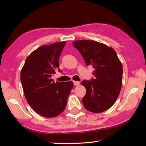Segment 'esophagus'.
<instances>
[{
	"label": "esophagus",
	"mask_w": 146,
	"mask_h": 146,
	"mask_svg": "<svg viewBox=\"0 0 146 146\" xmlns=\"http://www.w3.org/2000/svg\"><path fill=\"white\" fill-rule=\"evenodd\" d=\"M73 83H74V86H78V85L79 84V81H73Z\"/></svg>",
	"instance_id": "34e87169"
}]
</instances>
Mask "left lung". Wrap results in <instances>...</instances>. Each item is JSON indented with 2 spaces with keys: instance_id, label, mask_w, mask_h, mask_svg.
Segmentation results:
<instances>
[{
  "instance_id": "8db88e82",
  "label": "left lung",
  "mask_w": 146,
  "mask_h": 146,
  "mask_svg": "<svg viewBox=\"0 0 146 146\" xmlns=\"http://www.w3.org/2000/svg\"><path fill=\"white\" fill-rule=\"evenodd\" d=\"M73 46L83 57L86 65L94 68L95 78L81 82L86 89L82 104L94 113L105 111L113 106L121 88V63L113 49L97 41L76 40Z\"/></svg>"
}]
</instances>
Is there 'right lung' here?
I'll return each instance as SVG.
<instances>
[{
	"label": "right lung",
	"instance_id": "1",
	"mask_svg": "<svg viewBox=\"0 0 146 146\" xmlns=\"http://www.w3.org/2000/svg\"><path fill=\"white\" fill-rule=\"evenodd\" d=\"M65 42L43 45L27 58L20 79L29 105L46 117L58 116L64 111L74 84L72 81L54 82L52 76L59 68L58 60Z\"/></svg>",
	"mask_w": 146,
	"mask_h": 146
}]
</instances>
